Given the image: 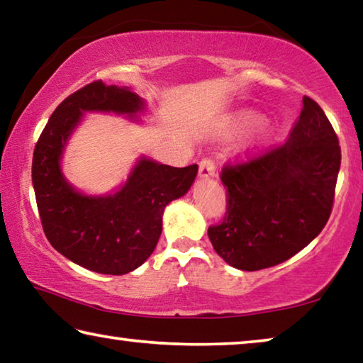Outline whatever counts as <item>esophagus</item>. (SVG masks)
Masks as SVG:
<instances>
[{"label":"esophagus","instance_id":"esophagus-1","mask_svg":"<svg viewBox=\"0 0 363 363\" xmlns=\"http://www.w3.org/2000/svg\"><path fill=\"white\" fill-rule=\"evenodd\" d=\"M214 163L211 162V160H201L200 162V168H199V176L201 177V179H208V177H214Z\"/></svg>","mask_w":363,"mask_h":363}]
</instances>
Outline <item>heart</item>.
<instances>
[{"label": "heart", "instance_id": "heart-1", "mask_svg": "<svg viewBox=\"0 0 363 363\" xmlns=\"http://www.w3.org/2000/svg\"><path fill=\"white\" fill-rule=\"evenodd\" d=\"M248 131H251L248 139L250 149H262L277 138L280 126L275 120L261 121V113L253 108L235 110L225 115L218 126V136L225 140L240 138Z\"/></svg>", "mask_w": 363, "mask_h": 363}]
</instances>
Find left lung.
<instances>
[{
	"mask_svg": "<svg viewBox=\"0 0 363 363\" xmlns=\"http://www.w3.org/2000/svg\"><path fill=\"white\" fill-rule=\"evenodd\" d=\"M341 149L327 115L303 97L286 143L248 163L223 169L227 211L208 229L213 248L229 266H277L322 232L333 206Z\"/></svg>",
	"mask_w": 363,
	"mask_h": 363,
	"instance_id": "1",
	"label": "left lung"
}]
</instances>
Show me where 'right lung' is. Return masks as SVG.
Listing matches in <instances>:
<instances>
[{
	"mask_svg": "<svg viewBox=\"0 0 363 363\" xmlns=\"http://www.w3.org/2000/svg\"><path fill=\"white\" fill-rule=\"evenodd\" d=\"M143 121L147 104L128 86L94 82L54 110L33 152L32 182L43 230L67 259L88 270L123 275L149 259L168 203L189 192L196 164L174 168L140 155L126 181L108 194H84L67 179L62 158L84 113Z\"/></svg>",
	"mask_w": 363,
	"mask_h": 363,
	"instance_id": "add662e5",
	"label": "right lung"
}]
</instances>
